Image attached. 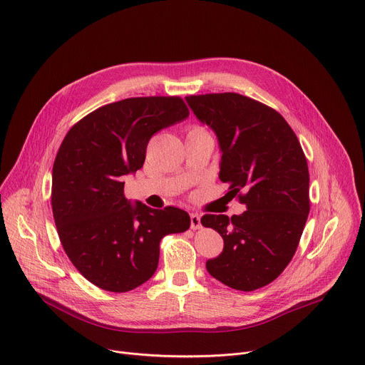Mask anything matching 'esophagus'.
I'll return each instance as SVG.
<instances>
[{
  "mask_svg": "<svg viewBox=\"0 0 365 365\" xmlns=\"http://www.w3.org/2000/svg\"><path fill=\"white\" fill-rule=\"evenodd\" d=\"M190 222H191V229L195 230V229H200L201 227V220H200V216L197 213H191L190 215Z\"/></svg>",
  "mask_w": 365,
  "mask_h": 365,
  "instance_id": "1",
  "label": "esophagus"
}]
</instances>
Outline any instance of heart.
Listing matches in <instances>:
<instances>
[{"label": "heart", "mask_w": 365, "mask_h": 365, "mask_svg": "<svg viewBox=\"0 0 365 365\" xmlns=\"http://www.w3.org/2000/svg\"><path fill=\"white\" fill-rule=\"evenodd\" d=\"M194 130H197V129H194Z\"/></svg>", "instance_id": "1"}]
</instances>
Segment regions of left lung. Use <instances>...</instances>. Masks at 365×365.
Returning <instances> with one entry per match:
<instances>
[{"mask_svg":"<svg viewBox=\"0 0 365 365\" xmlns=\"http://www.w3.org/2000/svg\"><path fill=\"white\" fill-rule=\"evenodd\" d=\"M200 123L209 126L222 152L219 178L247 206L242 215H205L201 225L223 237L209 259L212 277L252 292L274 281L292 261L309 203V170L300 142L275 110L236 93L185 97Z\"/></svg>","mask_w":365,"mask_h":365,"instance_id":"left-lung-1","label":"left lung"}]
</instances>
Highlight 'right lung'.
I'll return each instance as SVG.
<instances>
[{
	"mask_svg": "<svg viewBox=\"0 0 365 365\" xmlns=\"http://www.w3.org/2000/svg\"><path fill=\"white\" fill-rule=\"evenodd\" d=\"M180 97H136L97 108L68 132L52 171L61 244L94 286L125 293L156 271L159 242L190 227L187 212L125 197V177L143 167L149 139L188 117Z\"/></svg>",
	"mask_w": 365,
	"mask_h": 365,
	"instance_id": "right-lung-1",
	"label": "right lung"
}]
</instances>
